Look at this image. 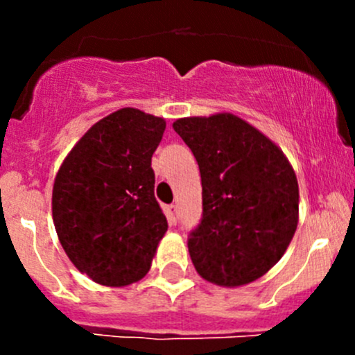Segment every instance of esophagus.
<instances>
[{
    "instance_id": "1",
    "label": "esophagus",
    "mask_w": 355,
    "mask_h": 355,
    "mask_svg": "<svg viewBox=\"0 0 355 355\" xmlns=\"http://www.w3.org/2000/svg\"><path fill=\"white\" fill-rule=\"evenodd\" d=\"M166 216H168V221H170L171 225L177 223V218H178V209L175 204H170V206L166 207Z\"/></svg>"
}]
</instances>
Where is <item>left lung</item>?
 Instances as JSON below:
<instances>
[{"label":"left lung","mask_w":355,"mask_h":355,"mask_svg":"<svg viewBox=\"0 0 355 355\" xmlns=\"http://www.w3.org/2000/svg\"><path fill=\"white\" fill-rule=\"evenodd\" d=\"M173 130L196 156L202 220L189 239L196 271L220 287L266 275L299 223V184L280 148L234 113L185 116Z\"/></svg>","instance_id":"8db88e82"}]
</instances>
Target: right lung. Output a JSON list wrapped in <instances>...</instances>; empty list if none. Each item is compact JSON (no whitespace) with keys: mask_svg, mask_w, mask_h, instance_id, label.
Here are the masks:
<instances>
[{"mask_svg":"<svg viewBox=\"0 0 355 355\" xmlns=\"http://www.w3.org/2000/svg\"><path fill=\"white\" fill-rule=\"evenodd\" d=\"M164 118L121 108L71 148L53 184V223L80 273L105 287L146 277L168 230L155 198L153 153Z\"/></svg>","mask_w":355,"mask_h":355,"instance_id":"1","label":"right lung"}]
</instances>
